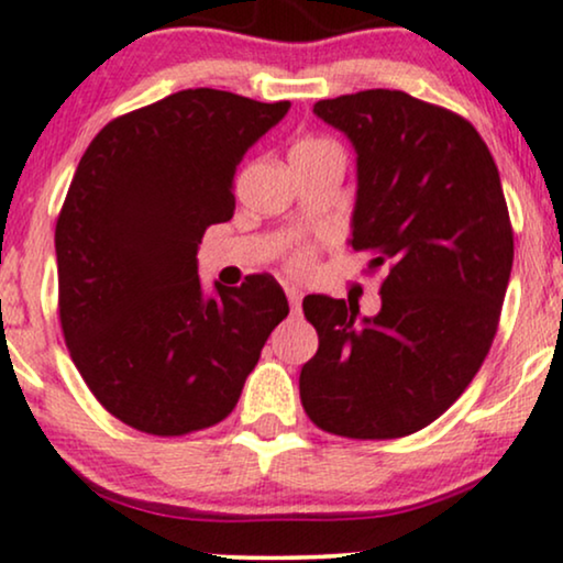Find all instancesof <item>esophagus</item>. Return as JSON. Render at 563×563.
I'll list each match as a JSON object with an SVG mask.
<instances>
[{
  "label": "esophagus",
  "mask_w": 563,
  "mask_h": 563,
  "mask_svg": "<svg viewBox=\"0 0 563 563\" xmlns=\"http://www.w3.org/2000/svg\"><path fill=\"white\" fill-rule=\"evenodd\" d=\"M286 296H288V301H290V307L294 309H299L301 307V299H303V294L296 286H286Z\"/></svg>",
  "instance_id": "1"
}]
</instances>
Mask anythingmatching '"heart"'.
<instances>
[{"label":"heart","mask_w":563,"mask_h":563,"mask_svg":"<svg viewBox=\"0 0 563 563\" xmlns=\"http://www.w3.org/2000/svg\"><path fill=\"white\" fill-rule=\"evenodd\" d=\"M318 145H328V142H322V140H307V142H299V145H296V147H318ZM296 264H299V267H301L303 260H299Z\"/></svg>","instance_id":"heart-1"}]
</instances>
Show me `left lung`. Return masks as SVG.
<instances>
[{
  "label": "left lung",
  "mask_w": 563,
  "mask_h": 563,
  "mask_svg": "<svg viewBox=\"0 0 563 563\" xmlns=\"http://www.w3.org/2000/svg\"><path fill=\"white\" fill-rule=\"evenodd\" d=\"M357 153L354 251L384 267L380 309L307 296L318 354L299 394L322 431L397 439L437 421L493 344L514 267L500 174L461 115L397 89L314 102Z\"/></svg>",
  "instance_id": "left-lung-1"
}]
</instances>
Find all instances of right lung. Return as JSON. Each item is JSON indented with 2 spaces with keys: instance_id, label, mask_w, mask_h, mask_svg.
Masks as SVG:
<instances>
[{
  "instance_id": "right-lung-1",
  "label": "right lung",
  "mask_w": 563,
  "mask_h": 563,
  "mask_svg": "<svg viewBox=\"0 0 563 563\" xmlns=\"http://www.w3.org/2000/svg\"><path fill=\"white\" fill-rule=\"evenodd\" d=\"M290 102L183 89L100 129L55 228L60 325L81 378L119 421L179 437L228 418L288 314L275 277H198V243L232 219V179Z\"/></svg>"
}]
</instances>
